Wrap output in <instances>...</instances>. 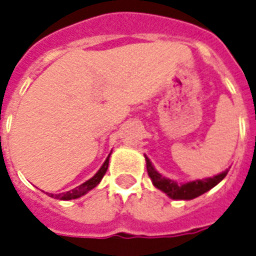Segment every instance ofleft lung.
<instances>
[{
  "label": "left lung",
  "instance_id": "left-lung-1",
  "mask_svg": "<svg viewBox=\"0 0 256 256\" xmlns=\"http://www.w3.org/2000/svg\"><path fill=\"white\" fill-rule=\"evenodd\" d=\"M146 167L148 176L152 180V184L158 189L163 190L168 197H171L174 200H192L196 197L201 196L208 190H210L213 186H216L218 182L225 178L228 175V170L224 171L220 175H216L213 178H202V180H194V182H189L186 184H178L174 180L162 176L159 172L154 168L152 163L150 162L148 158L146 156Z\"/></svg>",
  "mask_w": 256,
  "mask_h": 256
}]
</instances>
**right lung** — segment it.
I'll return each mask as SVG.
<instances>
[{
	"label": "right lung",
	"mask_w": 256,
	"mask_h": 256,
	"mask_svg": "<svg viewBox=\"0 0 256 256\" xmlns=\"http://www.w3.org/2000/svg\"><path fill=\"white\" fill-rule=\"evenodd\" d=\"M109 156L106 158V160H105V163L102 164V167L100 168L98 172H97V174H96L92 178H89L88 182H85L84 184H81V186H76V188L72 189V190H68V192L59 193V194H52V193H48L50 197H55V198H58V200H74V198H78V197L84 196L85 193L89 192L90 189H93L94 186H98L100 182L102 180L104 175H105L108 171V166H109Z\"/></svg>",
	"instance_id": "add662e5"
}]
</instances>
